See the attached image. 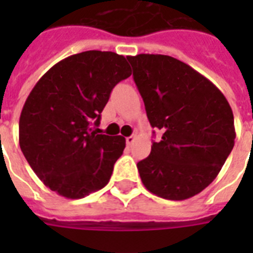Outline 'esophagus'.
<instances>
[{"label": "esophagus", "instance_id": "34e87169", "mask_svg": "<svg viewBox=\"0 0 253 253\" xmlns=\"http://www.w3.org/2000/svg\"><path fill=\"white\" fill-rule=\"evenodd\" d=\"M134 142H135V136H128V138H126L127 146H131Z\"/></svg>", "mask_w": 253, "mask_h": 253}]
</instances>
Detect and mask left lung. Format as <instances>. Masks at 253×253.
I'll use <instances>...</instances> for the list:
<instances>
[{
    "label": "left lung",
    "mask_w": 253,
    "mask_h": 253,
    "mask_svg": "<svg viewBox=\"0 0 253 253\" xmlns=\"http://www.w3.org/2000/svg\"><path fill=\"white\" fill-rule=\"evenodd\" d=\"M127 60L151 126L163 132L136 164L143 185L166 200H188L211 184L234 148L231 106L211 81L174 57Z\"/></svg>",
    "instance_id": "left-lung-1"
}]
</instances>
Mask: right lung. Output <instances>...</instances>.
I'll return each instance as SVG.
<instances>
[{
  "label": "right lung",
  "mask_w": 253,
  "mask_h": 253,
  "mask_svg": "<svg viewBox=\"0 0 253 253\" xmlns=\"http://www.w3.org/2000/svg\"><path fill=\"white\" fill-rule=\"evenodd\" d=\"M131 76L126 57L85 51L41 77L19 118V146L43 184L77 200L107 185L126 139L97 134L113 87Z\"/></svg>",
  "instance_id": "1"
}]
</instances>
